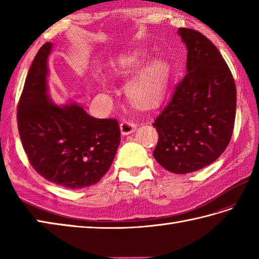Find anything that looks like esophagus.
<instances>
[{
	"label": "esophagus",
	"mask_w": 259,
	"mask_h": 259,
	"mask_svg": "<svg viewBox=\"0 0 259 259\" xmlns=\"http://www.w3.org/2000/svg\"><path fill=\"white\" fill-rule=\"evenodd\" d=\"M136 129H137V123L133 122V121H122V122L120 123L121 134L123 136L135 133Z\"/></svg>",
	"instance_id": "obj_1"
}]
</instances>
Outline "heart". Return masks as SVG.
I'll return each mask as SVG.
<instances>
[{"label": "heart", "mask_w": 259, "mask_h": 259, "mask_svg": "<svg viewBox=\"0 0 259 259\" xmlns=\"http://www.w3.org/2000/svg\"><path fill=\"white\" fill-rule=\"evenodd\" d=\"M142 67L140 57H126L113 64L112 71L118 76L134 74ZM169 81V67L162 60H156L141 71L128 85V96L137 106L151 107L161 100Z\"/></svg>", "instance_id": "heart-1"}]
</instances>
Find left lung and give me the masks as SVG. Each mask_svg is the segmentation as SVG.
<instances>
[{"label": "left lung", "instance_id": "1", "mask_svg": "<svg viewBox=\"0 0 259 259\" xmlns=\"http://www.w3.org/2000/svg\"><path fill=\"white\" fill-rule=\"evenodd\" d=\"M187 73L153 122L158 163L174 174L197 171L222 156L232 139L236 84L226 61L200 32L180 27Z\"/></svg>", "mask_w": 259, "mask_h": 259}]
</instances>
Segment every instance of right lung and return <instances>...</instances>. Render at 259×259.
<instances>
[{"label":"right lung","mask_w":259,"mask_h":259,"mask_svg":"<svg viewBox=\"0 0 259 259\" xmlns=\"http://www.w3.org/2000/svg\"><path fill=\"white\" fill-rule=\"evenodd\" d=\"M47 42L33 60L18 104V128L31 166L43 178L69 189L97 184L120 144L115 119H96L75 103L60 107L48 95Z\"/></svg>","instance_id":"obj_1"}]
</instances>
